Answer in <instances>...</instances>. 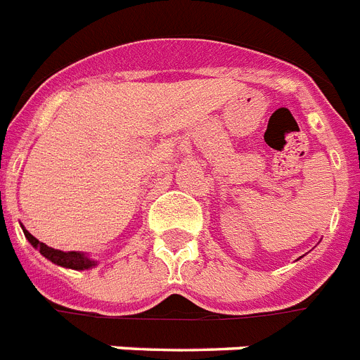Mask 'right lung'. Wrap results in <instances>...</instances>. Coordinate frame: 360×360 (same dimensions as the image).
<instances>
[{
    "label": "right lung",
    "mask_w": 360,
    "mask_h": 360,
    "mask_svg": "<svg viewBox=\"0 0 360 360\" xmlns=\"http://www.w3.org/2000/svg\"><path fill=\"white\" fill-rule=\"evenodd\" d=\"M25 233V238L30 242L32 248L39 250V253L49 259L51 262L58 264L61 268H69V269H91L96 266V260L89 259L85 253H78V251H60V250H54V248H49L47 244H43L39 242L36 236L30 235L27 229H23Z\"/></svg>",
    "instance_id": "obj_1"
}]
</instances>
